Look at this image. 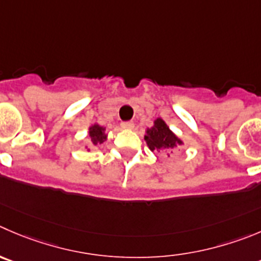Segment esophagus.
<instances>
[{"instance_id": "obj_1", "label": "esophagus", "mask_w": 261, "mask_h": 261, "mask_svg": "<svg viewBox=\"0 0 261 261\" xmlns=\"http://www.w3.org/2000/svg\"><path fill=\"white\" fill-rule=\"evenodd\" d=\"M121 128L123 129H133L135 128V124L132 121H125V123H121Z\"/></svg>"}]
</instances>
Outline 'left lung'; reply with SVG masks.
Returning a JSON list of instances; mask_svg holds the SVG:
<instances>
[{
	"label": "left lung",
	"mask_w": 261,
	"mask_h": 261,
	"mask_svg": "<svg viewBox=\"0 0 261 261\" xmlns=\"http://www.w3.org/2000/svg\"><path fill=\"white\" fill-rule=\"evenodd\" d=\"M145 141L152 152H165L168 156L173 155L175 148L185 143L168 126L163 118H156L153 120V125L146 129Z\"/></svg>",
	"instance_id": "8db88e82"
}]
</instances>
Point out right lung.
I'll return each instance as SVG.
<instances>
[{"label": "right lung", "instance_id": "add662e5", "mask_svg": "<svg viewBox=\"0 0 261 261\" xmlns=\"http://www.w3.org/2000/svg\"><path fill=\"white\" fill-rule=\"evenodd\" d=\"M88 140H89V145L84 146L88 152H91V150L93 147H98L100 145H102L103 142L108 141V133H106V126L100 125L98 123H93L89 125L88 128Z\"/></svg>", "mask_w": 261, "mask_h": 261}]
</instances>
